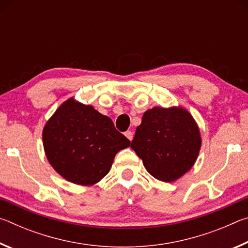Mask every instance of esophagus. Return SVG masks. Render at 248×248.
<instances>
[{
	"mask_svg": "<svg viewBox=\"0 0 248 248\" xmlns=\"http://www.w3.org/2000/svg\"><path fill=\"white\" fill-rule=\"evenodd\" d=\"M124 136L127 137L130 141H132V139H133V132L132 131H125Z\"/></svg>",
	"mask_w": 248,
	"mask_h": 248,
	"instance_id": "1",
	"label": "esophagus"
}]
</instances>
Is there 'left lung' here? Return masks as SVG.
I'll use <instances>...</instances> for the list:
<instances>
[{
	"label": "left lung",
	"instance_id": "8db88e82",
	"mask_svg": "<svg viewBox=\"0 0 248 248\" xmlns=\"http://www.w3.org/2000/svg\"><path fill=\"white\" fill-rule=\"evenodd\" d=\"M201 148L198 124L183 107L146 110L131 142L149 173L171 183L194 166Z\"/></svg>",
	"mask_w": 248,
	"mask_h": 248
}]
</instances>
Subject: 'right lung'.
I'll return each instance as SVG.
<instances>
[{
  "label": "right lung",
  "mask_w": 248,
  "mask_h": 248,
  "mask_svg": "<svg viewBox=\"0 0 248 248\" xmlns=\"http://www.w3.org/2000/svg\"><path fill=\"white\" fill-rule=\"evenodd\" d=\"M43 142L54 170L82 186L104 178L116 154L130 145L109 117L73 97L60 105L45 124Z\"/></svg>",
  "instance_id": "add662e5"
}]
</instances>
